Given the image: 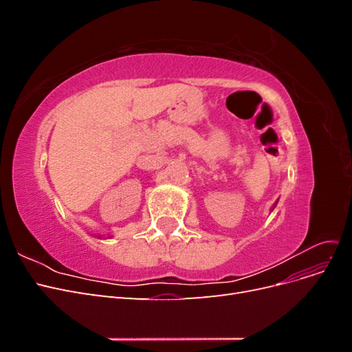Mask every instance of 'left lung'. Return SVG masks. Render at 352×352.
Listing matches in <instances>:
<instances>
[{
	"mask_svg": "<svg viewBox=\"0 0 352 352\" xmlns=\"http://www.w3.org/2000/svg\"><path fill=\"white\" fill-rule=\"evenodd\" d=\"M276 204H278V201H276V202H274V204H273V207H272V208H270V211H273V210H274V207H276Z\"/></svg>",
	"mask_w": 352,
	"mask_h": 352,
	"instance_id": "left-lung-1",
	"label": "left lung"
}]
</instances>
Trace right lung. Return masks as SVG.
Instances as JSON below:
<instances>
[{"mask_svg":"<svg viewBox=\"0 0 352 352\" xmlns=\"http://www.w3.org/2000/svg\"><path fill=\"white\" fill-rule=\"evenodd\" d=\"M98 238H101V236H98ZM109 238H111V236H109Z\"/></svg>","mask_w":352,"mask_h":352,"instance_id":"right-lung-1","label":"right lung"}]
</instances>
